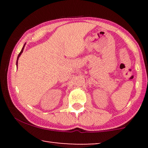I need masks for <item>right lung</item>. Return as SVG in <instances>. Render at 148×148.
I'll use <instances>...</instances> for the list:
<instances>
[{
  "mask_svg": "<svg viewBox=\"0 0 148 148\" xmlns=\"http://www.w3.org/2000/svg\"><path fill=\"white\" fill-rule=\"evenodd\" d=\"M25 44H24L23 47V48H22V49H21V52H20V53H19V54H18V56H17V62H16V65H17V64H18V60H19V56H21V54H22V52H23V49H24V47H25Z\"/></svg>",
  "mask_w": 148,
  "mask_h": 148,
  "instance_id": "1",
  "label": "right lung"
}]
</instances>
